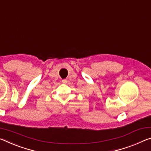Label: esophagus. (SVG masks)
Masks as SVG:
<instances>
[{
  "label": "esophagus",
  "mask_w": 151,
  "mask_h": 151,
  "mask_svg": "<svg viewBox=\"0 0 151 151\" xmlns=\"http://www.w3.org/2000/svg\"><path fill=\"white\" fill-rule=\"evenodd\" d=\"M62 82L64 83V84H66V83H67V82H68V81H67L66 79H63V81H62Z\"/></svg>",
  "instance_id": "obj_1"
}]
</instances>
